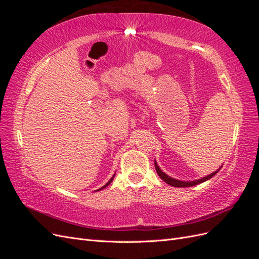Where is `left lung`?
Returning <instances> with one entry per match:
<instances>
[{
  "mask_svg": "<svg viewBox=\"0 0 259 259\" xmlns=\"http://www.w3.org/2000/svg\"><path fill=\"white\" fill-rule=\"evenodd\" d=\"M154 166H155L156 173H158V175L161 177V179L164 180V182H165L166 184H168V185H170V186H173V187H191V186H195V185H198V184H201V183H203V182H205V180L209 179L210 177H213V176L217 173V171H218V170H216V171H214L213 174H210V175H208V176H206V177H204V178L194 180V182H180V180L171 178V177L167 176L165 173H163V171L160 169V167L158 166V164H156V162H154Z\"/></svg>",
  "mask_w": 259,
  "mask_h": 259,
  "instance_id": "obj_1",
  "label": "left lung"
}]
</instances>
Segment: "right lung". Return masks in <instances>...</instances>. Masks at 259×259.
<instances>
[{
    "label": "right lung",
    "instance_id": "right-lung-1",
    "mask_svg": "<svg viewBox=\"0 0 259 259\" xmlns=\"http://www.w3.org/2000/svg\"><path fill=\"white\" fill-rule=\"evenodd\" d=\"M113 178H114V175H113V176H112V178H111V179H110V180H109V182H108V183H107V184H106V185H105V186H104V187H101V188H100V189H98V190H101V189H104V188H106V187H107V186H108V185H110V183H111V182H112V180H113Z\"/></svg>",
    "mask_w": 259,
    "mask_h": 259
}]
</instances>
